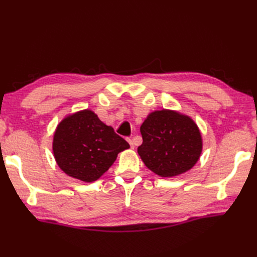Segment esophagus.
Returning a JSON list of instances; mask_svg holds the SVG:
<instances>
[{
    "mask_svg": "<svg viewBox=\"0 0 257 257\" xmlns=\"http://www.w3.org/2000/svg\"><path fill=\"white\" fill-rule=\"evenodd\" d=\"M127 142H128V144H130V146H131V148H132V149H134V148H135V144H134V142L133 141H132V139H127Z\"/></svg>",
    "mask_w": 257,
    "mask_h": 257,
    "instance_id": "1",
    "label": "esophagus"
}]
</instances>
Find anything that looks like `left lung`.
Instances as JSON below:
<instances>
[{"instance_id":"obj_1","label":"left lung","mask_w":257,"mask_h":257,"mask_svg":"<svg viewBox=\"0 0 257 257\" xmlns=\"http://www.w3.org/2000/svg\"><path fill=\"white\" fill-rule=\"evenodd\" d=\"M143 144L137 152L151 172L170 178L184 174L199 160L203 138L189 115L162 109L148 114L141 126Z\"/></svg>"}]
</instances>
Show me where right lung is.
<instances>
[{"label": "right lung", "instance_id": "right-lung-1", "mask_svg": "<svg viewBox=\"0 0 257 257\" xmlns=\"http://www.w3.org/2000/svg\"><path fill=\"white\" fill-rule=\"evenodd\" d=\"M130 145L91 109L66 115L53 134L52 151L58 166L72 178L93 182L113 164Z\"/></svg>", "mask_w": 257, "mask_h": 257}]
</instances>
